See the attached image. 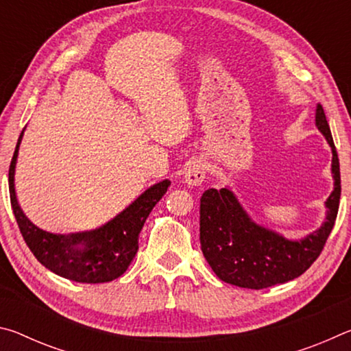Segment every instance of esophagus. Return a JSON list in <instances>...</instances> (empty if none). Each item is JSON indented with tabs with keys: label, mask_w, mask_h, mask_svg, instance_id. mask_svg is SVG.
I'll use <instances>...</instances> for the list:
<instances>
[{
	"label": "esophagus",
	"mask_w": 351,
	"mask_h": 351,
	"mask_svg": "<svg viewBox=\"0 0 351 351\" xmlns=\"http://www.w3.org/2000/svg\"><path fill=\"white\" fill-rule=\"evenodd\" d=\"M206 178V165L199 159H193L190 161L186 167V175H184V181L189 187H197Z\"/></svg>",
	"instance_id": "34e87169"
}]
</instances>
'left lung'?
<instances>
[{
    "label": "left lung",
    "instance_id": "1",
    "mask_svg": "<svg viewBox=\"0 0 351 351\" xmlns=\"http://www.w3.org/2000/svg\"><path fill=\"white\" fill-rule=\"evenodd\" d=\"M316 127L331 147L335 187L325 201V221L304 239L289 240L254 221L229 187L209 189L203 193L199 204L201 251L219 280L249 289L269 288L304 274L322 252L339 209L341 171L320 104L316 106Z\"/></svg>",
    "mask_w": 351,
    "mask_h": 351
}]
</instances>
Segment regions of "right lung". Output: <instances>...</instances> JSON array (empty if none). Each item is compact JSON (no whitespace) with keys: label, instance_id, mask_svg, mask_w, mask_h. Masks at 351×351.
<instances>
[{"label":"right lung","instance_id":"1","mask_svg":"<svg viewBox=\"0 0 351 351\" xmlns=\"http://www.w3.org/2000/svg\"><path fill=\"white\" fill-rule=\"evenodd\" d=\"M23 134L25 130L16 142L10 162L9 193L20 232L35 258L54 274L79 283H105L121 277L138 252L142 226L167 192L170 181L153 184L100 228L66 235L46 232L25 215L16 198L15 169Z\"/></svg>","mask_w":351,"mask_h":351}]
</instances>
